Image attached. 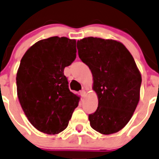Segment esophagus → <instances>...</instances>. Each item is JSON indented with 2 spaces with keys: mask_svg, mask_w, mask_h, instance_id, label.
<instances>
[{
  "mask_svg": "<svg viewBox=\"0 0 159 159\" xmlns=\"http://www.w3.org/2000/svg\"><path fill=\"white\" fill-rule=\"evenodd\" d=\"M80 94H81V97H84L85 96V94H86L85 90H84V89H83V90H81V92H80Z\"/></svg>",
  "mask_w": 159,
  "mask_h": 159,
  "instance_id": "obj_1",
  "label": "esophagus"
}]
</instances>
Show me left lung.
Instances as JSON below:
<instances>
[{"label": "left lung", "mask_w": 159, "mask_h": 159, "mask_svg": "<svg viewBox=\"0 0 159 159\" xmlns=\"http://www.w3.org/2000/svg\"><path fill=\"white\" fill-rule=\"evenodd\" d=\"M77 48L98 95V108L89 115L91 127L102 134L116 133L130 121L140 99L141 75L134 59L113 39L87 37L78 41Z\"/></svg>", "instance_id": "1"}]
</instances>
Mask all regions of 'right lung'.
Returning <instances> with one entry per match:
<instances>
[{
	"mask_svg": "<svg viewBox=\"0 0 159 159\" xmlns=\"http://www.w3.org/2000/svg\"><path fill=\"white\" fill-rule=\"evenodd\" d=\"M76 40L53 36L38 41L21 58L16 76L21 108L35 128L57 134L67 128L80 98L71 92L64 67L76 58Z\"/></svg>",
	"mask_w": 159,
	"mask_h": 159,
	"instance_id": "1",
	"label": "right lung"
}]
</instances>
